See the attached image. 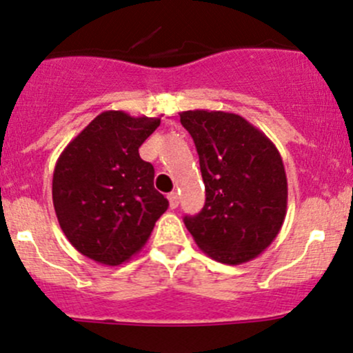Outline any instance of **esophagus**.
I'll return each mask as SVG.
<instances>
[{
    "label": "esophagus",
    "mask_w": 353,
    "mask_h": 353,
    "mask_svg": "<svg viewBox=\"0 0 353 353\" xmlns=\"http://www.w3.org/2000/svg\"><path fill=\"white\" fill-rule=\"evenodd\" d=\"M167 199H169V206L172 208V210H176V208L179 206V194H177V192H170V194L167 196Z\"/></svg>",
    "instance_id": "obj_1"
}]
</instances>
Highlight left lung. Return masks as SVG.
<instances>
[{
    "label": "left lung",
    "mask_w": 353,
    "mask_h": 353,
    "mask_svg": "<svg viewBox=\"0 0 353 353\" xmlns=\"http://www.w3.org/2000/svg\"><path fill=\"white\" fill-rule=\"evenodd\" d=\"M199 155L206 203L184 225L214 261L239 265L276 240L288 211V177L269 137L235 113H179Z\"/></svg>",
    "instance_id": "obj_1"
}]
</instances>
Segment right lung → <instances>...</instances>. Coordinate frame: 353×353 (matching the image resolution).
Masks as SVG:
<instances>
[{"label": "right lung", "mask_w": 353, "mask_h": 353, "mask_svg": "<svg viewBox=\"0 0 353 353\" xmlns=\"http://www.w3.org/2000/svg\"><path fill=\"white\" fill-rule=\"evenodd\" d=\"M161 117L103 111L59 155L52 201L70 245L98 264L120 265L147 243L169 201L139 148Z\"/></svg>", "instance_id": "right-lung-1"}]
</instances>
